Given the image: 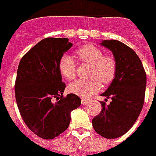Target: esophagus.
I'll return each instance as SVG.
<instances>
[{"label":"esophagus","mask_w":156,"mask_h":156,"mask_svg":"<svg viewBox=\"0 0 156 156\" xmlns=\"http://www.w3.org/2000/svg\"><path fill=\"white\" fill-rule=\"evenodd\" d=\"M89 103V100H86V99H82V104L83 105H87Z\"/></svg>","instance_id":"1"}]
</instances>
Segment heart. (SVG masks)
<instances>
[{"label": "heart", "instance_id": "1", "mask_svg": "<svg viewBox=\"0 0 156 156\" xmlns=\"http://www.w3.org/2000/svg\"><path fill=\"white\" fill-rule=\"evenodd\" d=\"M76 55L81 63L87 64L89 80H77L68 87L69 93L83 98H89L99 92L104 85L111 84L116 78L118 69L115 56L104 54L103 50L93 44H86L76 49ZM61 76L66 80H73L77 75L76 61L69 55H63L58 62Z\"/></svg>", "mask_w": 156, "mask_h": 156}]
</instances>
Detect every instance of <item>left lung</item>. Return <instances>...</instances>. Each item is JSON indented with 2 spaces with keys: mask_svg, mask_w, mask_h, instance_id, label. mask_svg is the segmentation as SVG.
Wrapping results in <instances>:
<instances>
[{
  "mask_svg": "<svg viewBox=\"0 0 156 156\" xmlns=\"http://www.w3.org/2000/svg\"><path fill=\"white\" fill-rule=\"evenodd\" d=\"M117 61L115 80L102 94L110 104L100 102L102 110L92 119L94 129L104 138L113 139L128 132L140 114L145 98L147 75L142 61L131 48L121 41L104 40Z\"/></svg>",
  "mask_w": 156,
  "mask_h": 156,
  "instance_id": "left-lung-1",
  "label": "left lung"
}]
</instances>
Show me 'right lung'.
I'll return each mask as SVG.
<instances>
[{
    "instance_id": "add662e5",
    "label": "right lung",
    "mask_w": 156,
    "mask_h": 156,
    "mask_svg": "<svg viewBox=\"0 0 156 156\" xmlns=\"http://www.w3.org/2000/svg\"><path fill=\"white\" fill-rule=\"evenodd\" d=\"M72 45L67 38H45L18 65L14 86L18 110L28 128L44 139H52L65 132L71 111L81 104L78 95H63L66 83L61 82L58 69L59 60Z\"/></svg>"
}]
</instances>
